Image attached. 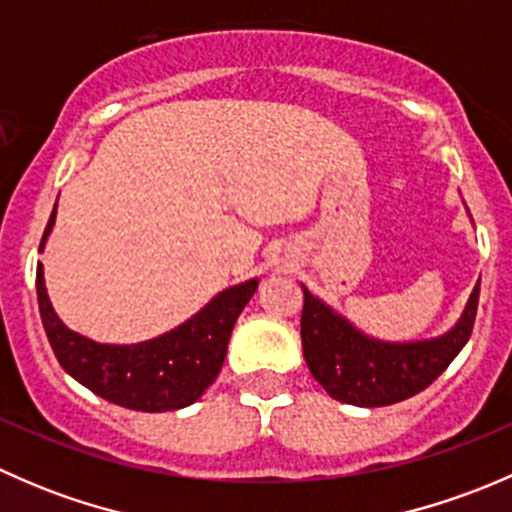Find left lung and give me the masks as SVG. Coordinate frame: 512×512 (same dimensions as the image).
I'll list each match as a JSON object with an SVG mask.
<instances>
[{
	"mask_svg": "<svg viewBox=\"0 0 512 512\" xmlns=\"http://www.w3.org/2000/svg\"><path fill=\"white\" fill-rule=\"evenodd\" d=\"M304 289L302 352L314 379L342 404H399L431 386L471 339L476 322L480 280L468 297L456 327L421 342H381L359 332L347 317Z\"/></svg>",
	"mask_w": 512,
	"mask_h": 512,
	"instance_id": "obj_1",
	"label": "left lung"
}]
</instances>
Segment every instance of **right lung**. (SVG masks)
Masks as SVG:
<instances>
[{
    "label": "right lung",
    "mask_w": 512,
    "mask_h": 512,
    "mask_svg": "<svg viewBox=\"0 0 512 512\" xmlns=\"http://www.w3.org/2000/svg\"><path fill=\"white\" fill-rule=\"evenodd\" d=\"M56 220V205L41 247ZM255 280L215 294L180 327L141 344H98L71 332L49 302L44 270L36 267V299L44 332L66 374L101 399L133 411H175L195 404L223 369L232 327L257 289Z\"/></svg>",
    "instance_id": "add662e5"
}]
</instances>
